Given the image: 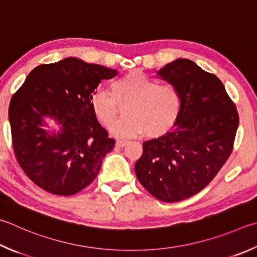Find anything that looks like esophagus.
<instances>
[{"label":"esophagus","instance_id":"34e87169","mask_svg":"<svg viewBox=\"0 0 257 257\" xmlns=\"http://www.w3.org/2000/svg\"><path fill=\"white\" fill-rule=\"evenodd\" d=\"M115 145L118 147H124L125 145H128V142L127 141H122V139H119V141L115 142Z\"/></svg>","mask_w":257,"mask_h":257}]
</instances>
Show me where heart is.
Wrapping results in <instances>:
<instances>
[{
  "label": "heart",
  "mask_w": 257,
  "mask_h": 257,
  "mask_svg": "<svg viewBox=\"0 0 257 257\" xmlns=\"http://www.w3.org/2000/svg\"><path fill=\"white\" fill-rule=\"evenodd\" d=\"M113 95L97 88L90 95V106L102 124L108 127L118 114L116 102L130 100L125 116L110 127L116 137L133 138L142 135L158 137L173 127L181 110V97L174 86L158 84L142 72H130L112 84Z\"/></svg>",
  "instance_id": "1"
}]
</instances>
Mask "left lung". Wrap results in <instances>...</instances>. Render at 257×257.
I'll return each mask as SVG.
<instances>
[{
  "instance_id": "8db88e82",
  "label": "left lung",
  "mask_w": 257,
  "mask_h": 257,
  "mask_svg": "<svg viewBox=\"0 0 257 257\" xmlns=\"http://www.w3.org/2000/svg\"><path fill=\"white\" fill-rule=\"evenodd\" d=\"M156 73L179 92L181 110L173 132L143 144L135 172L156 199L176 202L200 192L220 171L239 118L222 82L192 60L175 59Z\"/></svg>"
}]
</instances>
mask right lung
Segmentation results:
<instances>
[{"mask_svg": "<svg viewBox=\"0 0 257 257\" xmlns=\"http://www.w3.org/2000/svg\"><path fill=\"white\" fill-rule=\"evenodd\" d=\"M118 71L67 57L39 65L12 96V143L28 177L49 193L72 195L95 179L114 139L90 106L91 93ZM53 119L58 130L45 129Z\"/></svg>", "mask_w": 257, "mask_h": 257, "instance_id": "obj_1", "label": "right lung"}]
</instances>
